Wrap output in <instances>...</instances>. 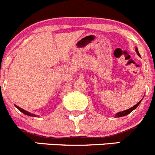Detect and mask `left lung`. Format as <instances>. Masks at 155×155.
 Returning <instances> with one entry per match:
<instances>
[{
  "label": "left lung",
  "mask_w": 155,
  "mask_h": 155,
  "mask_svg": "<svg viewBox=\"0 0 155 155\" xmlns=\"http://www.w3.org/2000/svg\"><path fill=\"white\" fill-rule=\"evenodd\" d=\"M136 51H137V54H138V55H140V53H139V51H138V49H137V48H136ZM140 103H141V101H140V102H138V103H137V104H136L135 106H134V107H133L130 108V109H127V110L122 111V112H118V113H117L116 115H115V116H116L117 118H118V117H122V116H125V115H128V114H129V113H130V112H132V111L134 110V109H135L136 108H137V107H138V106L140 105Z\"/></svg>",
  "instance_id": "1"
}]
</instances>
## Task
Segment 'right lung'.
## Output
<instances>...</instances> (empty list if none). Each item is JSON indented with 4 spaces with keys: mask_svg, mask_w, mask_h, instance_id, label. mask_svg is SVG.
<instances>
[{
    "mask_svg": "<svg viewBox=\"0 0 155 155\" xmlns=\"http://www.w3.org/2000/svg\"><path fill=\"white\" fill-rule=\"evenodd\" d=\"M15 107H16V108H17V109H18V110H19V111H21V112H22V113L25 114V115H30V116L36 117V115H34V114H31V113H30V112H27V111H25V110H24V109H21V108L18 107V106H15Z\"/></svg>",
    "mask_w": 155,
    "mask_h": 155,
    "instance_id": "1",
    "label": "right lung"
}]
</instances>
